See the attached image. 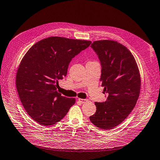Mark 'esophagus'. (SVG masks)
<instances>
[{
	"mask_svg": "<svg viewBox=\"0 0 160 160\" xmlns=\"http://www.w3.org/2000/svg\"><path fill=\"white\" fill-rule=\"evenodd\" d=\"M78 101L80 102H81L82 103H87V102L88 101V99H78Z\"/></svg>",
	"mask_w": 160,
	"mask_h": 160,
	"instance_id": "obj_1",
	"label": "esophagus"
}]
</instances>
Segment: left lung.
<instances>
[{"label": "left lung", "instance_id": "obj_1", "mask_svg": "<svg viewBox=\"0 0 160 160\" xmlns=\"http://www.w3.org/2000/svg\"><path fill=\"white\" fill-rule=\"evenodd\" d=\"M101 64L100 81L107 101L95 104L97 111L90 116L94 125L109 130L119 125L134 109L140 94L141 80L131 52L117 41L97 40L91 46Z\"/></svg>", "mask_w": 160, "mask_h": 160}]
</instances>
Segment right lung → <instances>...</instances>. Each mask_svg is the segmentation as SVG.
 <instances>
[{"label":"right lung","mask_w":160,"mask_h":160,"mask_svg":"<svg viewBox=\"0 0 160 160\" xmlns=\"http://www.w3.org/2000/svg\"><path fill=\"white\" fill-rule=\"evenodd\" d=\"M91 44V41L52 36L38 41L23 56L16 87L23 108L36 122L54 124L75 103V98L57 92L56 84L67 75L72 59Z\"/></svg>","instance_id":"add662e5"}]
</instances>
